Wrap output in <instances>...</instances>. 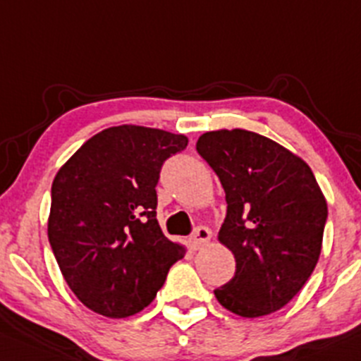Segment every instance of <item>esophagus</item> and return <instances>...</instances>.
Wrapping results in <instances>:
<instances>
[{"label":"esophagus","instance_id":"1","mask_svg":"<svg viewBox=\"0 0 361 361\" xmlns=\"http://www.w3.org/2000/svg\"><path fill=\"white\" fill-rule=\"evenodd\" d=\"M211 230H209L207 226H198V228H195L193 235H191L190 239L193 250H200L202 246L207 245V243L211 241Z\"/></svg>","mask_w":361,"mask_h":361}]
</instances>
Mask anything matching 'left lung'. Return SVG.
<instances>
[{"label": "left lung", "instance_id": "obj_1", "mask_svg": "<svg viewBox=\"0 0 361 361\" xmlns=\"http://www.w3.org/2000/svg\"><path fill=\"white\" fill-rule=\"evenodd\" d=\"M197 150L219 177L226 216L218 241L235 274L214 290L221 307L260 317L286 307L317 266L328 204L300 156L246 129H219Z\"/></svg>", "mask_w": 361, "mask_h": 361}]
</instances>
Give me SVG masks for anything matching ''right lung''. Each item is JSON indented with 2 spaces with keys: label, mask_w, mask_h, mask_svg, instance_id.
Here are the masks:
<instances>
[{
  "label": "right lung",
  "mask_w": 361,
  "mask_h": 361,
  "mask_svg": "<svg viewBox=\"0 0 361 361\" xmlns=\"http://www.w3.org/2000/svg\"><path fill=\"white\" fill-rule=\"evenodd\" d=\"M186 145L184 135L126 123L92 136L58 170L47 238L67 286L95 314L142 312L186 253L156 219L161 166Z\"/></svg>",
  "instance_id": "1"
}]
</instances>
